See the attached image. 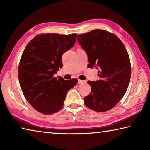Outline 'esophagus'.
I'll use <instances>...</instances> for the list:
<instances>
[{"label": "esophagus", "mask_w": 150, "mask_h": 150, "mask_svg": "<svg viewBox=\"0 0 150 150\" xmlns=\"http://www.w3.org/2000/svg\"><path fill=\"white\" fill-rule=\"evenodd\" d=\"M85 81H82L81 79H78V83L79 84H83V83H84Z\"/></svg>", "instance_id": "obj_1"}]
</instances>
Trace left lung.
I'll list each match as a JSON object with an SVG mask.
<instances>
[{"label": "left lung", "instance_id": "left-lung-1", "mask_svg": "<svg viewBox=\"0 0 150 150\" xmlns=\"http://www.w3.org/2000/svg\"><path fill=\"white\" fill-rule=\"evenodd\" d=\"M77 40L87 53L88 67L98 69L100 79L88 81L91 91L84 98L85 105L104 112L112 108L126 93L131 76L128 52L116 35L96 29L78 35Z\"/></svg>", "mask_w": 150, "mask_h": 150}]
</instances>
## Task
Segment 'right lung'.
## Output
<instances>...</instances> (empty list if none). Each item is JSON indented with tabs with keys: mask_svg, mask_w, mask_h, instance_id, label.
Instances as JSON below:
<instances>
[{
	"mask_svg": "<svg viewBox=\"0 0 150 150\" xmlns=\"http://www.w3.org/2000/svg\"><path fill=\"white\" fill-rule=\"evenodd\" d=\"M76 38L77 34H39L24 50L18 66L20 85L28 102L40 113L59 111L67 92L77 85L75 78L54 77L63 67V54L74 45Z\"/></svg>",
	"mask_w": 150,
	"mask_h": 150,
	"instance_id": "1",
	"label": "right lung"
}]
</instances>
